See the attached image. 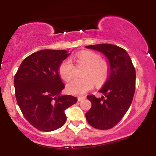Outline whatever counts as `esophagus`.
Instances as JSON below:
<instances>
[{
    "instance_id": "esophagus-1",
    "label": "esophagus",
    "mask_w": 156,
    "mask_h": 156,
    "mask_svg": "<svg viewBox=\"0 0 156 156\" xmlns=\"http://www.w3.org/2000/svg\"><path fill=\"white\" fill-rule=\"evenodd\" d=\"M86 98V97H78V101H82Z\"/></svg>"
}]
</instances>
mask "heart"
I'll return each instance as SVG.
<instances>
[{
  "label": "heart",
  "mask_w": 156,
  "mask_h": 156,
  "mask_svg": "<svg viewBox=\"0 0 156 156\" xmlns=\"http://www.w3.org/2000/svg\"><path fill=\"white\" fill-rule=\"evenodd\" d=\"M74 59L78 64L87 66L83 73V78H75L67 86V91L73 95H82L92 89L94 86V81L98 85H101L106 80L108 75V66L106 62L100 61L98 54L92 51H83L76 55ZM58 73L61 78L68 81L74 75V67L72 61L64 59L58 67Z\"/></svg>",
  "instance_id": "heart-1"
}]
</instances>
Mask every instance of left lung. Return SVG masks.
<instances>
[{"mask_svg": "<svg viewBox=\"0 0 156 156\" xmlns=\"http://www.w3.org/2000/svg\"><path fill=\"white\" fill-rule=\"evenodd\" d=\"M86 48L103 53L109 66L108 78L99 91L104 96H87L92 107L86 113V119L93 128L108 130L118 124L131 105L135 92V68L126 51L119 46L99 44Z\"/></svg>", "mask_w": 156, "mask_h": 156, "instance_id": "left-lung-1", "label": "left lung"}]
</instances>
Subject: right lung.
Wrapping results in <instances>:
<instances>
[{
  "label": "right lung",
  "mask_w": 156,
  "mask_h": 156,
  "mask_svg": "<svg viewBox=\"0 0 156 156\" xmlns=\"http://www.w3.org/2000/svg\"><path fill=\"white\" fill-rule=\"evenodd\" d=\"M70 53L64 50H42L26 57L14 78L15 97L25 118L34 128L53 131L65 123L64 111L77 102L62 95L64 85L58 67Z\"/></svg>",
  "instance_id": "obj_1"
}]
</instances>
